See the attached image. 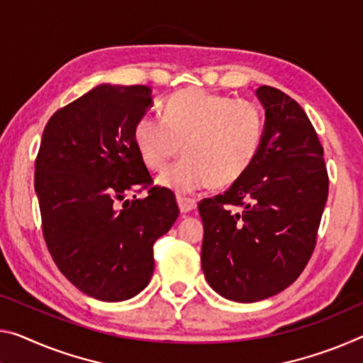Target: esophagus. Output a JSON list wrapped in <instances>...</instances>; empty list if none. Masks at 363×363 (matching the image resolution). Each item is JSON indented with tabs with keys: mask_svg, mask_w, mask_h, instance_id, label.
<instances>
[{
	"mask_svg": "<svg viewBox=\"0 0 363 363\" xmlns=\"http://www.w3.org/2000/svg\"><path fill=\"white\" fill-rule=\"evenodd\" d=\"M177 205H179L181 213H189L197 208V200L195 199H187V197H177Z\"/></svg>",
	"mask_w": 363,
	"mask_h": 363,
	"instance_id": "obj_1",
	"label": "esophagus"
}]
</instances>
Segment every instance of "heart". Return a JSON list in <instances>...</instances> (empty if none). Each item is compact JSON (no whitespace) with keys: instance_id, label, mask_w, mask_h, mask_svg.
<instances>
[{"instance_id":"b5f03b06","label":"heart","mask_w":363,"mask_h":363,"mask_svg":"<svg viewBox=\"0 0 363 363\" xmlns=\"http://www.w3.org/2000/svg\"><path fill=\"white\" fill-rule=\"evenodd\" d=\"M134 140L148 168L163 169L157 182L186 195L210 184L226 186L244 174L260 150L263 114L254 101L229 99L202 89H184L166 101L163 118L145 114L137 121Z\"/></svg>"}]
</instances>
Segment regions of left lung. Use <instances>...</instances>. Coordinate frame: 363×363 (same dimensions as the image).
Here are the masks:
<instances>
[{"mask_svg": "<svg viewBox=\"0 0 363 363\" xmlns=\"http://www.w3.org/2000/svg\"><path fill=\"white\" fill-rule=\"evenodd\" d=\"M255 95L264 109L260 150L226 192L199 203L205 278L242 303L276 296L301 276L328 199L323 147L306 111L268 85Z\"/></svg>", "mask_w": 363, "mask_h": 363, "instance_id": "1", "label": "left lung"}]
</instances>
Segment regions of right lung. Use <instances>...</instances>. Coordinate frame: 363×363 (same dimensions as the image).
Segmentation results:
<instances>
[{"label": "right lung", "mask_w": 363, "mask_h": 363, "mask_svg": "<svg viewBox=\"0 0 363 363\" xmlns=\"http://www.w3.org/2000/svg\"><path fill=\"white\" fill-rule=\"evenodd\" d=\"M152 105L147 85H96L57 109L40 143L35 192L48 250L79 291L103 302L145 289L153 244L179 216L169 189L135 197L152 176L134 128Z\"/></svg>", "instance_id": "add662e5"}]
</instances>
